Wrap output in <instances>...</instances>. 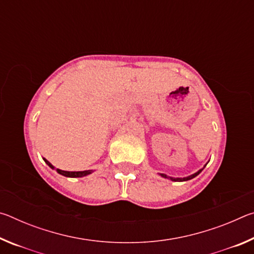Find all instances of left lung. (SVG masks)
I'll list each match as a JSON object with an SVG mask.
<instances>
[{
	"instance_id": "left-lung-1",
	"label": "left lung",
	"mask_w": 254,
	"mask_h": 254,
	"mask_svg": "<svg viewBox=\"0 0 254 254\" xmlns=\"http://www.w3.org/2000/svg\"><path fill=\"white\" fill-rule=\"evenodd\" d=\"M206 165H207V163H206ZM206 165L204 166V168L206 167ZM204 168H203V169H204ZM203 169H199L198 171H197V173L192 174V175H190V176H188V177H184V178H174V177H169V176H167V175H165V174H160V176H161V177H163V178H168V179H170V180H173V182H186V180L192 179V178H195L196 176H198V175L201 173V170H203Z\"/></svg>"
}]
</instances>
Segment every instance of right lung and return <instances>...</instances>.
<instances>
[{
    "mask_svg": "<svg viewBox=\"0 0 254 254\" xmlns=\"http://www.w3.org/2000/svg\"><path fill=\"white\" fill-rule=\"evenodd\" d=\"M45 162L48 165L51 169H55V167L51 165V163L47 160V159L44 158ZM57 173L65 176V177H71V178H77V177H84V176H87L89 174L93 173V170H84V171H65V170H60V169H57Z\"/></svg>",
    "mask_w": 254,
    "mask_h": 254,
    "instance_id": "obj_1",
    "label": "right lung"
}]
</instances>
